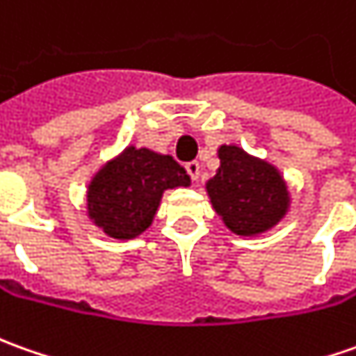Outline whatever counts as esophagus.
Here are the masks:
<instances>
[{
  "mask_svg": "<svg viewBox=\"0 0 356 356\" xmlns=\"http://www.w3.org/2000/svg\"><path fill=\"white\" fill-rule=\"evenodd\" d=\"M185 169H187V173L191 175L193 181H198V177H200V165H198V161H188Z\"/></svg>",
  "mask_w": 356,
  "mask_h": 356,
  "instance_id": "obj_1",
  "label": "esophagus"
}]
</instances>
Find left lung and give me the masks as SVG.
<instances>
[{
    "label": "left lung",
    "mask_w": 356,
    "mask_h": 356,
    "mask_svg": "<svg viewBox=\"0 0 356 356\" xmlns=\"http://www.w3.org/2000/svg\"><path fill=\"white\" fill-rule=\"evenodd\" d=\"M216 152L220 168L204 188L226 228L241 238H257L279 226L292 202L279 168L236 144H222Z\"/></svg>",
    "instance_id": "8db88e82"
}]
</instances>
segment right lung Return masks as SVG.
<instances>
[{
  "mask_svg": "<svg viewBox=\"0 0 356 356\" xmlns=\"http://www.w3.org/2000/svg\"><path fill=\"white\" fill-rule=\"evenodd\" d=\"M191 177L169 154L127 146L89 179V222L118 241L142 236L156 218L165 191L188 187Z\"/></svg>",
  "mask_w": 356,
  "mask_h": 356,
  "instance_id": "right-lung-1",
  "label": "right lung"
}]
</instances>
